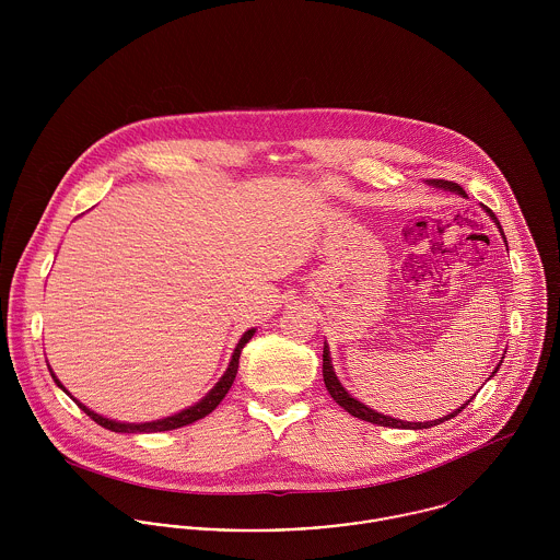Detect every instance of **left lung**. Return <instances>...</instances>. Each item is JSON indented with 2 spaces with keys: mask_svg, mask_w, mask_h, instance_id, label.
Listing matches in <instances>:
<instances>
[{
  "mask_svg": "<svg viewBox=\"0 0 560 560\" xmlns=\"http://www.w3.org/2000/svg\"><path fill=\"white\" fill-rule=\"evenodd\" d=\"M435 187H444V189H448V191H455V194H459V196H464V198H468V194L464 191V187L462 185H457V183H453V180H431ZM487 213H489V218L498 224V229H500V233H502V226H500V222H498V218L489 211V209H485ZM502 237H504V233H502ZM500 366V364H498ZM498 371V369H495ZM493 371V373H495ZM491 373V375H493ZM323 382H325V388H327V393L331 395V399L336 400L345 411H349L351 416H355V418H360V420H366V422H373V424H380V427H395V429H429V427H435V424H440V422H444V420H448V418H455L457 413H462V409H466V405L470 402H464V407H459V409H455L453 413H448V416H444V418H440V420H431V422H402V420H397V418H390V416H384V413H380V411H375V409H371V407H366L364 402H360L358 399H353L342 386H340V382L336 380V375H334V369H331V360H329V349H327V345L323 347Z\"/></svg>",
  "mask_w": 560,
  "mask_h": 560,
  "instance_id": "1",
  "label": "left lung"
}]
</instances>
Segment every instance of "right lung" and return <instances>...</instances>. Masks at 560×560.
<instances>
[{
	"instance_id": "right-lung-1",
	"label": "right lung",
	"mask_w": 560,
	"mask_h": 560,
	"mask_svg": "<svg viewBox=\"0 0 560 560\" xmlns=\"http://www.w3.org/2000/svg\"><path fill=\"white\" fill-rule=\"evenodd\" d=\"M252 336H254V329H247V331L241 336L240 345H237V349H235V353H233V360H231V364H229L224 377L215 384V388H213L205 399L200 400V402H196V405H191L189 409H183L180 413H174V416H170V418L155 420V422H142V424H129V422H116V420L103 418V416L90 411L85 405H81V402H78V405H80L81 409H83L96 424H101V427H105V429H109V431H116V433H155V431H172V429L191 424V422H196V420L209 416V413L222 402V399L229 395V390H231V386H233V382H235L237 369H240L241 351H243L245 342H247ZM51 375H54V373H51ZM54 380H56V375H54ZM56 384L65 390V386H62L58 380H56ZM65 393H67V390H65Z\"/></svg>"
}]
</instances>
